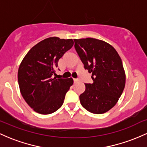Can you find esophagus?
I'll list each match as a JSON object with an SVG mask.
<instances>
[{
    "label": "esophagus",
    "instance_id": "esophagus-1",
    "mask_svg": "<svg viewBox=\"0 0 147 147\" xmlns=\"http://www.w3.org/2000/svg\"><path fill=\"white\" fill-rule=\"evenodd\" d=\"M73 81H74V83H77V82H79V79H73Z\"/></svg>",
    "mask_w": 147,
    "mask_h": 147
}]
</instances>
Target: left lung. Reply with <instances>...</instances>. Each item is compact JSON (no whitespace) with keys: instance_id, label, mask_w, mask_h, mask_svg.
Wrapping results in <instances>:
<instances>
[{"instance_id":"obj_1","label":"left lung","mask_w":147,"mask_h":147,"mask_svg":"<svg viewBox=\"0 0 147 147\" xmlns=\"http://www.w3.org/2000/svg\"><path fill=\"white\" fill-rule=\"evenodd\" d=\"M75 48L92 73V83L85 84L79 96L82 106L95 114L107 112L115 105L125 86L126 76L122 59L112 45L93 38L74 39Z\"/></svg>"}]
</instances>
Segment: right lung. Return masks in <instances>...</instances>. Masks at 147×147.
<instances>
[{"label":"right lung","instance_id":"right-lung-1","mask_svg":"<svg viewBox=\"0 0 147 147\" xmlns=\"http://www.w3.org/2000/svg\"><path fill=\"white\" fill-rule=\"evenodd\" d=\"M73 44L72 39L50 37L32 48L22 61L18 72L20 90L27 104L38 113L58 110L73 84L72 78H52L59 59Z\"/></svg>","mask_w":147,"mask_h":147}]
</instances>
